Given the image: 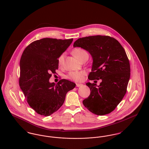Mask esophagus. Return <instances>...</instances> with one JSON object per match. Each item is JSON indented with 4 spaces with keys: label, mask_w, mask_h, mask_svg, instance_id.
<instances>
[{
    "label": "esophagus",
    "mask_w": 149,
    "mask_h": 149,
    "mask_svg": "<svg viewBox=\"0 0 149 149\" xmlns=\"http://www.w3.org/2000/svg\"><path fill=\"white\" fill-rule=\"evenodd\" d=\"M83 84H79V83H77L76 84V86H77V87H79V86H82Z\"/></svg>",
    "instance_id": "obj_1"
}]
</instances>
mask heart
<instances>
[{"instance_id": "heart-1", "label": "heart", "mask_w": 149, "mask_h": 149, "mask_svg": "<svg viewBox=\"0 0 149 149\" xmlns=\"http://www.w3.org/2000/svg\"><path fill=\"white\" fill-rule=\"evenodd\" d=\"M73 55L81 62L86 58H88V53L87 52L81 48H76L72 52ZM65 53H62L58 58V64L59 66H62L64 63ZM85 73L83 71L80 72H70L67 77L75 81H81L83 79V76Z\"/></svg>"}]
</instances>
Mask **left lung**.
Masks as SVG:
<instances>
[{
  "instance_id": "left-lung-1",
  "label": "left lung",
  "mask_w": 149,
  "mask_h": 149,
  "mask_svg": "<svg viewBox=\"0 0 149 149\" xmlns=\"http://www.w3.org/2000/svg\"><path fill=\"white\" fill-rule=\"evenodd\" d=\"M73 47L84 49L92 57L89 80H102L99 85L96 83L86 84L91 93L83 100L84 106L97 115L111 112L125 96L130 77V66L125 49L115 38L103 36L80 38Z\"/></svg>"
}]
</instances>
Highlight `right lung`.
<instances>
[{
	"mask_svg": "<svg viewBox=\"0 0 149 149\" xmlns=\"http://www.w3.org/2000/svg\"><path fill=\"white\" fill-rule=\"evenodd\" d=\"M73 41L45 38L30 43L20 60L19 85L27 102L37 113L50 116L64 103L67 92L76 84L61 80L57 84L50 83V73L58 68V58Z\"/></svg>",
	"mask_w": 149,
	"mask_h": 149,
	"instance_id": "obj_1",
	"label": "right lung"
}]
</instances>
